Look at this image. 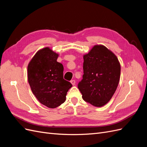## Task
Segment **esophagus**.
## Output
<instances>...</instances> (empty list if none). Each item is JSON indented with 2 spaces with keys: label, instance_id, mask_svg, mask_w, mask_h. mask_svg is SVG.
<instances>
[{
  "label": "esophagus",
  "instance_id": "esophagus-1",
  "mask_svg": "<svg viewBox=\"0 0 147 147\" xmlns=\"http://www.w3.org/2000/svg\"><path fill=\"white\" fill-rule=\"evenodd\" d=\"M70 83H72V84L74 86V85H75V80H72L70 81Z\"/></svg>",
  "mask_w": 147,
  "mask_h": 147
}]
</instances>
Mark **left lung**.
Masks as SVG:
<instances>
[{
  "mask_svg": "<svg viewBox=\"0 0 147 147\" xmlns=\"http://www.w3.org/2000/svg\"><path fill=\"white\" fill-rule=\"evenodd\" d=\"M83 75L78 88L83 100L97 107L105 105L116 91L121 65L117 56L102 45L83 55Z\"/></svg>",
  "mask_w": 147,
  "mask_h": 147,
  "instance_id": "left-lung-1",
  "label": "left lung"
}]
</instances>
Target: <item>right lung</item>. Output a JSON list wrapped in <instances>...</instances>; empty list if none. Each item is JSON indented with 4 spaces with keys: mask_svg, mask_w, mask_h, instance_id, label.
<instances>
[{
    "mask_svg": "<svg viewBox=\"0 0 147 147\" xmlns=\"http://www.w3.org/2000/svg\"><path fill=\"white\" fill-rule=\"evenodd\" d=\"M59 55L49 47L38 50L28 66V80L37 100L48 108L55 109L65 102L72 86L63 78L64 67L57 62Z\"/></svg>",
    "mask_w": 147,
    "mask_h": 147,
    "instance_id": "add662e5",
    "label": "right lung"
}]
</instances>
